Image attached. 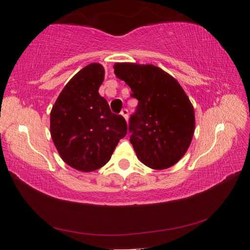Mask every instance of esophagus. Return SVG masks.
<instances>
[{"mask_svg":"<svg viewBox=\"0 0 250 250\" xmlns=\"http://www.w3.org/2000/svg\"><path fill=\"white\" fill-rule=\"evenodd\" d=\"M122 116H124V118L125 119V120H128V117H129V110L126 109V108H124L121 110V113H120Z\"/></svg>","mask_w":250,"mask_h":250,"instance_id":"1","label":"esophagus"}]
</instances>
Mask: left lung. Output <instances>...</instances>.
<instances>
[{"mask_svg": "<svg viewBox=\"0 0 250 250\" xmlns=\"http://www.w3.org/2000/svg\"><path fill=\"white\" fill-rule=\"evenodd\" d=\"M115 75L139 101L130 117V142L142 163L166 169L184 157L192 141L194 109L173 76L152 64L116 63Z\"/></svg>", "mask_w": 250, "mask_h": 250, "instance_id": "8db88e82", "label": "left lung"}]
</instances>
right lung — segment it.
I'll list each match as a JSON object with an SVG mask.
<instances>
[{"label":"right lung","mask_w":250,"mask_h":250,"mask_svg":"<svg viewBox=\"0 0 250 250\" xmlns=\"http://www.w3.org/2000/svg\"><path fill=\"white\" fill-rule=\"evenodd\" d=\"M104 67L90 63L58 97L50 113V134L62 160L82 172H92L109 161L126 134V122L110 111L99 93Z\"/></svg>","instance_id":"1"}]
</instances>
